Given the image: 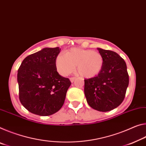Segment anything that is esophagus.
Masks as SVG:
<instances>
[{
    "label": "esophagus",
    "mask_w": 146,
    "mask_h": 146,
    "mask_svg": "<svg viewBox=\"0 0 146 146\" xmlns=\"http://www.w3.org/2000/svg\"><path fill=\"white\" fill-rule=\"evenodd\" d=\"M75 77H71L70 78H69V79H70V81L71 82H74V80H75Z\"/></svg>",
    "instance_id": "obj_1"
}]
</instances>
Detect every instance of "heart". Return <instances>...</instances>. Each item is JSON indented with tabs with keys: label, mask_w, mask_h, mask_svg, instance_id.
I'll list each match as a JSON object with an SVG mask.
<instances>
[{
	"label": "heart",
	"mask_w": 146,
	"mask_h": 146,
	"mask_svg": "<svg viewBox=\"0 0 146 146\" xmlns=\"http://www.w3.org/2000/svg\"><path fill=\"white\" fill-rule=\"evenodd\" d=\"M103 58L96 50L71 48L66 54H59L55 60L57 71L62 76L73 73L77 66L78 73L85 78H93L99 74L103 67Z\"/></svg>",
	"instance_id": "heart-1"
}]
</instances>
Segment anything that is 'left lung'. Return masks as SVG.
<instances>
[{
  "instance_id": "obj_1",
  "label": "left lung",
  "mask_w": 146,
  "mask_h": 146,
  "mask_svg": "<svg viewBox=\"0 0 146 146\" xmlns=\"http://www.w3.org/2000/svg\"><path fill=\"white\" fill-rule=\"evenodd\" d=\"M98 50L103 58V69L96 77L84 79V94L92 108L108 112L123 102L129 75L125 62L118 54L101 48Z\"/></svg>"
}]
</instances>
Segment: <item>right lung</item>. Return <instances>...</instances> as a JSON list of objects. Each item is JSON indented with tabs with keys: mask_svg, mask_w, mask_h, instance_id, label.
I'll return each instance as SVG.
<instances>
[{
	"mask_svg": "<svg viewBox=\"0 0 146 146\" xmlns=\"http://www.w3.org/2000/svg\"><path fill=\"white\" fill-rule=\"evenodd\" d=\"M60 50L44 48L25 58L18 69L19 100L32 114L52 115L64 105L71 83L57 72L55 60Z\"/></svg>",
	"mask_w": 146,
	"mask_h": 146,
	"instance_id": "right-lung-1",
	"label": "right lung"
}]
</instances>
